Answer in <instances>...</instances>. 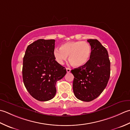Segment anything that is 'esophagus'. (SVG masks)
<instances>
[{
  "label": "esophagus",
  "mask_w": 130,
  "mask_h": 130,
  "mask_svg": "<svg viewBox=\"0 0 130 130\" xmlns=\"http://www.w3.org/2000/svg\"><path fill=\"white\" fill-rule=\"evenodd\" d=\"M66 70H67V73H69L71 72V69L70 68H66Z\"/></svg>",
  "instance_id": "esophagus-1"
}]
</instances>
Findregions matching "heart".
Returning a JSON list of instances; mask_svg holds the SVG:
<instances>
[{
  "label": "heart",
  "mask_w": 130,
  "mask_h": 130,
  "mask_svg": "<svg viewBox=\"0 0 130 130\" xmlns=\"http://www.w3.org/2000/svg\"><path fill=\"white\" fill-rule=\"evenodd\" d=\"M91 54V46L86 41H71L62 45L60 49L54 50V54L58 63L62 64L68 56L69 62L77 67L85 65Z\"/></svg>",
  "instance_id": "b5f03b06"
}]
</instances>
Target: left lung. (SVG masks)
<instances>
[{
	"instance_id": "1",
	"label": "left lung",
	"mask_w": 130,
	"mask_h": 130,
	"mask_svg": "<svg viewBox=\"0 0 130 130\" xmlns=\"http://www.w3.org/2000/svg\"><path fill=\"white\" fill-rule=\"evenodd\" d=\"M91 48L90 59L85 65L71 71L73 75V90L75 96L90 102L101 94L107 85L110 73L108 51L96 39L87 40Z\"/></svg>"
}]
</instances>
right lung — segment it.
Returning a JSON list of instances; mask_svg holds the SVG:
<instances>
[{
  "label": "right lung",
  "instance_id": "obj_1",
  "mask_svg": "<svg viewBox=\"0 0 130 130\" xmlns=\"http://www.w3.org/2000/svg\"><path fill=\"white\" fill-rule=\"evenodd\" d=\"M55 41L39 39L27 46L23 57V83L31 96L39 101L53 98L56 83L67 73L65 67L55 60Z\"/></svg>",
  "mask_w": 130,
  "mask_h": 130
}]
</instances>
